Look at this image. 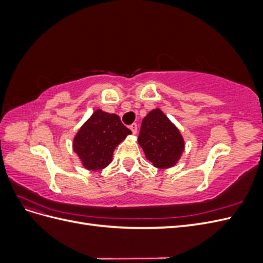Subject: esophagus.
Masks as SVG:
<instances>
[{
  "mask_svg": "<svg viewBox=\"0 0 263 263\" xmlns=\"http://www.w3.org/2000/svg\"><path fill=\"white\" fill-rule=\"evenodd\" d=\"M129 128H130V130L133 132V134L135 135L137 133V124L136 123H134V124H132L130 126H129Z\"/></svg>",
  "mask_w": 263,
  "mask_h": 263,
  "instance_id": "1",
  "label": "esophagus"
}]
</instances>
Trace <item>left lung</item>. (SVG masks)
Wrapping results in <instances>:
<instances>
[{"label":"left lung","mask_w":263,"mask_h":263,"mask_svg":"<svg viewBox=\"0 0 263 263\" xmlns=\"http://www.w3.org/2000/svg\"><path fill=\"white\" fill-rule=\"evenodd\" d=\"M138 142L148 160L160 169L173 166L184 150L179 129L159 108L142 119Z\"/></svg>","instance_id":"obj_1"}]
</instances>
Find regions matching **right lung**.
Masks as SVG:
<instances>
[{
	"label": "right lung",
	"instance_id": "obj_1",
	"mask_svg": "<svg viewBox=\"0 0 263 263\" xmlns=\"http://www.w3.org/2000/svg\"><path fill=\"white\" fill-rule=\"evenodd\" d=\"M130 134L116 114L97 109L76 135L73 150L84 168L102 170L112 161L115 148Z\"/></svg>",
	"mask_w": 263,
	"mask_h": 263
}]
</instances>
